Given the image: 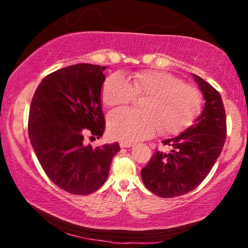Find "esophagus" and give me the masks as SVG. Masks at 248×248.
Returning a JSON list of instances; mask_svg holds the SVG:
<instances>
[{
	"label": "esophagus",
	"instance_id": "1",
	"mask_svg": "<svg viewBox=\"0 0 248 248\" xmlns=\"http://www.w3.org/2000/svg\"><path fill=\"white\" fill-rule=\"evenodd\" d=\"M119 144H120V148H131L133 145V143H131V142H124V141H121Z\"/></svg>",
	"mask_w": 248,
	"mask_h": 248
}]
</instances>
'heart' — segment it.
Instances as JSON below:
<instances>
[{"instance_id":"obj_1","label":"heart","mask_w":248,"mask_h":248,"mask_svg":"<svg viewBox=\"0 0 248 248\" xmlns=\"http://www.w3.org/2000/svg\"><path fill=\"white\" fill-rule=\"evenodd\" d=\"M134 96H144L141 110L121 108L108 114L107 130L114 139L139 141L156 130L162 134H176L189 127L202 106L198 89L163 71H138L128 79L114 73L104 82L102 100L108 107L128 104Z\"/></svg>"}]
</instances>
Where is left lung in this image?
Wrapping results in <instances>:
<instances>
[{
	"label": "left lung",
	"mask_w": 248,
	"mask_h": 248,
	"mask_svg": "<svg viewBox=\"0 0 248 248\" xmlns=\"http://www.w3.org/2000/svg\"><path fill=\"white\" fill-rule=\"evenodd\" d=\"M204 97L201 115L185 132L163 141L170 152L156 151L141 170L145 187L162 198L187 194L207 177L223 149L226 138L225 110L221 95L194 74Z\"/></svg>",
	"instance_id": "obj_1"
}]
</instances>
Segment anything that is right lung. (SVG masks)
I'll return each mask as SVG.
<instances>
[{"instance_id":"right-lung-1","label":"right lung","mask_w":248,"mask_h":248,"mask_svg":"<svg viewBox=\"0 0 248 248\" xmlns=\"http://www.w3.org/2000/svg\"><path fill=\"white\" fill-rule=\"evenodd\" d=\"M106 66L79 63L47 75L33 94L28 118L31 143L53 184L73 195H89L103 186L118 142L92 148L86 133L105 131L100 92Z\"/></svg>"}]
</instances>
